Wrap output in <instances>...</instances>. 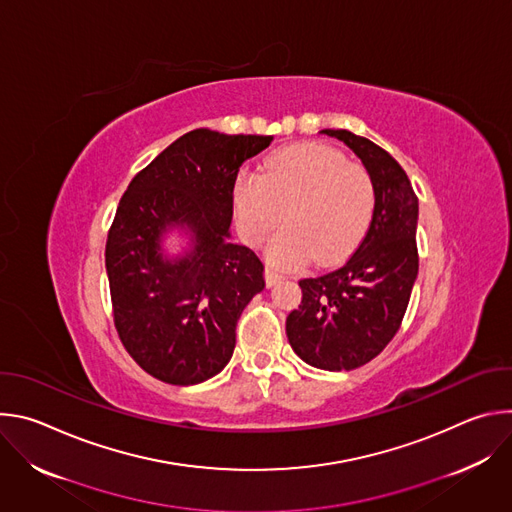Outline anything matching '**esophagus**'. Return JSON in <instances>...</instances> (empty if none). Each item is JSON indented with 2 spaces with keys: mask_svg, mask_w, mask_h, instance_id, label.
<instances>
[{
  "mask_svg": "<svg viewBox=\"0 0 512 512\" xmlns=\"http://www.w3.org/2000/svg\"><path fill=\"white\" fill-rule=\"evenodd\" d=\"M281 279H283V273L277 271L275 267H267V269H265V281H267V285H275V283L281 281Z\"/></svg>",
  "mask_w": 512,
  "mask_h": 512,
  "instance_id": "obj_1",
  "label": "esophagus"
}]
</instances>
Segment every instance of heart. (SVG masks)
Masks as SVG:
<instances>
[{
  "label": "heart",
  "instance_id": "obj_1",
  "mask_svg": "<svg viewBox=\"0 0 512 512\" xmlns=\"http://www.w3.org/2000/svg\"><path fill=\"white\" fill-rule=\"evenodd\" d=\"M241 235L257 245L283 218L287 225L267 243L279 267H296L318 255L334 263L367 235L377 190L369 170L346 162L330 145L296 143L273 152L263 174H243L233 192Z\"/></svg>",
  "mask_w": 512,
  "mask_h": 512
}]
</instances>
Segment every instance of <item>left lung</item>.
<instances>
[{
  "instance_id": "left-lung-1",
  "label": "left lung",
  "mask_w": 512,
  "mask_h": 512,
  "mask_svg": "<svg viewBox=\"0 0 512 512\" xmlns=\"http://www.w3.org/2000/svg\"><path fill=\"white\" fill-rule=\"evenodd\" d=\"M369 170L377 202L371 227L338 269L300 279L302 304L285 320L294 352L322 371H352L373 360L397 334L417 279L419 202L397 160L367 137L322 129Z\"/></svg>"
}]
</instances>
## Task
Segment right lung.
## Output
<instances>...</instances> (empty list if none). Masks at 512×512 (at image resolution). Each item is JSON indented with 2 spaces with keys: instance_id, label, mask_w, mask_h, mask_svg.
<instances>
[{
  "instance_id": "obj_1",
  "label": "right lung",
  "mask_w": 512,
  "mask_h": 512,
  "mask_svg": "<svg viewBox=\"0 0 512 512\" xmlns=\"http://www.w3.org/2000/svg\"><path fill=\"white\" fill-rule=\"evenodd\" d=\"M271 135L194 129L127 186L105 249L115 328L139 367L170 385L221 373L235 350L237 322L265 287L263 263L231 243L239 168ZM178 232L187 247L165 249Z\"/></svg>"
}]
</instances>
